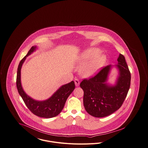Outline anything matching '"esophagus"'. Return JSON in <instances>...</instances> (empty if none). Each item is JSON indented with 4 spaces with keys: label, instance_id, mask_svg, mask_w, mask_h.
I'll return each instance as SVG.
<instances>
[{
    "label": "esophagus",
    "instance_id": "34e87169",
    "mask_svg": "<svg viewBox=\"0 0 148 148\" xmlns=\"http://www.w3.org/2000/svg\"><path fill=\"white\" fill-rule=\"evenodd\" d=\"M74 82H75V86H78L79 85V84H80V81H79L77 79H75Z\"/></svg>",
    "mask_w": 148,
    "mask_h": 148
}]
</instances>
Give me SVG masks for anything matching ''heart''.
<instances>
[{"label": "heart", "instance_id": "b5f03b06", "mask_svg": "<svg viewBox=\"0 0 148 148\" xmlns=\"http://www.w3.org/2000/svg\"><path fill=\"white\" fill-rule=\"evenodd\" d=\"M100 52V50L99 49L91 48L85 51L79 56V63L83 65L80 70L82 76L86 77H92L104 66L106 60V56L104 54L98 56Z\"/></svg>", "mask_w": 148, "mask_h": 148}]
</instances>
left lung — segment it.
<instances>
[{
    "label": "left lung",
    "instance_id": "obj_1",
    "mask_svg": "<svg viewBox=\"0 0 148 148\" xmlns=\"http://www.w3.org/2000/svg\"><path fill=\"white\" fill-rule=\"evenodd\" d=\"M118 62L119 77L114 86L106 83L111 65L103 67L95 75L83 79L80 84L84 91L85 109L92 116L103 118L113 114L127 97L130 86V72L123 55L120 54Z\"/></svg>",
    "mask_w": 148,
    "mask_h": 148
}]
</instances>
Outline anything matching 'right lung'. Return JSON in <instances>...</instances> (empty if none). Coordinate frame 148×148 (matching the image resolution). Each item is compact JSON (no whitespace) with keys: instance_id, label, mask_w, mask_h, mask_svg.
I'll return each instance as SVG.
<instances>
[{"instance_id":"obj_1","label":"right lung","mask_w":148,"mask_h":148,"mask_svg":"<svg viewBox=\"0 0 148 148\" xmlns=\"http://www.w3.org/2000/svg\"><path fill=\"white\" fill-rule=\"evenodd\" d=\"M35 49L36 47H32L19 64L16 81V87L24 103L32 113L41 118H51L56 116L62 112L67 99L74 90L75 86L74 82L71 81V83L62 86L49 99L44 101H36L27 95L21 86V70L27 56L32 53Z\"/></svg>"}]
</instances>
